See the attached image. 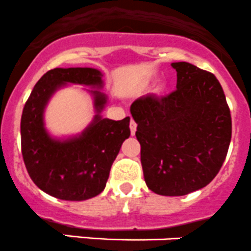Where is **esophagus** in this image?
I'll use <instances>...</instances> for the list:
<instances>
[{"mask_svg":"<svg viewBox=\"0 0 251 251\" xmlns=\"http://www.w3.org/2000/svg\"><path fill=\"white\" fill-rule=\"evenodd\" d=\"M136 128H137V124H136L133 120H131V123H130V130H131V135H132V136L136 133Z\"/></svg>","mask_w":251,"mask_h":251,"instance_id":"esophagus-1","label":"esophagus"}]
</instances>
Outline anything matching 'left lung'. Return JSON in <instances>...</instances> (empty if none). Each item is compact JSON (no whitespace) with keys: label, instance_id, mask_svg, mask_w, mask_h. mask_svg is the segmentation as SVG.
Instances as JSON below:
<instances>
[{"label":"left lung","instance_id":"left-lung-1","mask_svg":"<svg viewBox=\"0 0 251 251\" xmlns=\"http://www.w3.org/2000/svg\"><path fill=\"white\" fill-rule=\"evenodd\" d=\"M176 91L141 97L130 111L137 124L141 164L148 189L182 196L218 174L232 138V118L215 75L189 62H173Z\"/></svg>","mask_w":251,"mask_h":251}]
</instances>
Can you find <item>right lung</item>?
<instances>
[{
	"label": "right lung",
	"mask_w": 251,
	"mask_h": 251,
	"mask_svg": "<svg viewBox=\"0 0 251 251\" xmlns=\"http://www.w3.org/2000/svg\"><path fill=\"white\" fill-rule=\"evenodd\" d=\"M67 83L94 88L96 115L80 134L67 139L47 132L43 113L50 97ZM103 74L91 67L53 69L31 91L21 120L22 154L29 176L44 193L60 200L83 201L99 195L121 145L130 137V118L110 120L101 116L108 103Z\"/></svg>",
	"instance_id": "1"
}]
</instances>
